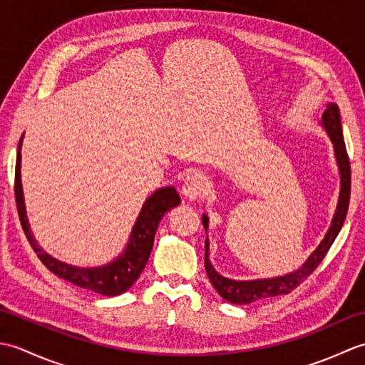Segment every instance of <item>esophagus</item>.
Segmentation results:
<instances>
[{
	"label": "esophagus",
	"instance_id": "obj_1",
	"mask_svg": "<svg viewBox=\"0 0 365 365\" xmlns=\"http://www.w3.org/2000/svg\"><path fill=\"white\" fill-rule=\"evenodd\" d=\"M208 190V180L204 174L200 173H192L188 175L187 180L183 183L182 192L185 197H188L190 200H196L199 197H202Z\"/></svg>",
	"mask_w": 365,
	"mask_h": 365
}]
</instances>
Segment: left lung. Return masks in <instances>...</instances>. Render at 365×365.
<instances>
[{"instance_id": "8db88e82", "label": "left lung", "mask_w": 365, "mask_h": 365, "mask_svg": "<svg viewBox=\"0 0 365 365\" xmlns=\"http://www.w3.org/2000/svg\"><path fill=\"white\" fill-rule=\"evenodd\" d=\"M323 127L329 135L332 144H334V152L337 158V165L340 169V196L339 204L332 224L324 235L320 246L312 252L311 257L306 260L298 271L290 273L282 277H273V279H257V281H232V279L222 277L215 271L210 260H208V240H205V271L207 276L210 279L212 285L216 289L224 299H227L234 304H250L254 301L267 299L271 297H279V294L292 293L299 284H302L311 276L315 268L320 265L324 255L328 254L329 247L334 243L336 237L339 235L340 229L344 226L345 216L348 212V205H350V192H351V168L350 160H348L346 147L344 143L342 135V123H340V114L339 108L334 103H328L327 111L323 113ZM204 229L208 227V218L202 216Z\"/></svg>"}]
</instances>
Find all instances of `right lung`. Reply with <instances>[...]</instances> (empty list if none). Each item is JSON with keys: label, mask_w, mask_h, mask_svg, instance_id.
<instances>
[{"label": "right lung", "mask_w": 365, "mask_h": 365, "mask_svg": "<svg viewBox=\"0 0 365 365\" xmlns=\"http://www.w3.org/2000/svg\"><path fill=\"white\" fill-rule=\"evenodd\" d=\"M19 143V152H17V161H15V180H14V191H15V202H17V212L23 232L26 234L28 242L33 247L37 257L41 259L43 265L48 268L51 273L59 277L66 279V281L72 282L83 289L92 290L105 297H115L127 292L131 285L135 284L139 274L143 273L149 255L152 252L155 232L158 229V224L165 213H168L170 208L177 207L180 204V197H178L175 188H161L157 192L145 200L141 213H139L133 230H131L130 242L127 245V250L123 251L114 262L108 263L105 267L98 268H76L67 263L59 262L53 259L51 255L46 254L38 243L31 235L28 218L25 213V202H23V191H21V180H20V153Z\"/></svg>", "instance_id": "1"}]
</instances>
